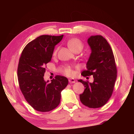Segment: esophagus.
I'll use <instances>...</instances> for the list:
<instances>
[{"instance_id": "34e87169", "label": "esophagus", "mask_w": 134, "mask_h": 134, "mask_svg": "<svg viewBox=\"0 0 134 134\" xmlns=\"http://www.w3.org/2000/svg\"><path fill=\"white\" fill-rule=\"evenodd\" d=\"M69 82L70 83H75V80L74 79H73V78H70L69 79Z\"/></svg>"}]
</instances>
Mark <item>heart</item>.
<instances>
[{"instance_id":"b5f03b06","label":"heart","mask_w":134,"mask_h":134,"mask_svg":"<svg viewBox=\"0 0 134 134\" xmlns=\"http://www.w3.org/2000/svg\"><path fill=\"white\" fill-rule=\"evenodd\" d=\"M67 45L70 49L75 53L76 52H80L84 47V44L83 42H82V41L77 38H73L71 39H70L69 40L67 41ZM58 50V48H56L55 51L53 52V55H56ZM60 70L64 74L67 76H72L74 74L73 71L71 69V67L70 66L64 67L61 69Z\"/></svg>"}]
</instances>
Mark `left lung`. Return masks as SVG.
Here are the masks:
<instances>
[{
	"label": "left lung",
	"mask_w": 134,
	"mask_h": 134,
	"mask_svg": "<svg viewBox=\"0 0 134 134\" xmlns=\"http://www.w3.org/2000/svg\"><path fill=\"white\" fill-rule=\"evenodd\" d=\"M91 53L83 76L92 75L93 83L79 79L85 87L79 95L81 102L90 108L101 107L112 96L117 77L114 55L107 40L100 35L92 36L87 40Z\"/></svg>",
	"instance_id": "1"
}]
</instances>
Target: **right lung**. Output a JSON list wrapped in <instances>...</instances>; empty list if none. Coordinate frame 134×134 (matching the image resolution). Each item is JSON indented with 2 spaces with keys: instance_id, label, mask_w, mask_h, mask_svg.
I'll list each match as a JSON object with an SVG mask.
<instances>
[{
  "instance_id": "add662e5",
  "label": "right lung",
  "mask_w": 134,
  "mask_h": 134,
  "mask_svg": "<svg viewBox=\"0 0 134 134\" xmlns=\"http://www.w3.org/2000/svg\"><path fill=\"white\" fill-rule=\"evenodd\" d=\"M63 35H42L28 43L19 58L17 75L19 87L25 98L39 112H49L58 106L61 92L69 83L68 79L58 75L45 81V65L52 59L55 45Z\"/></svg>"
}]
</instances>
